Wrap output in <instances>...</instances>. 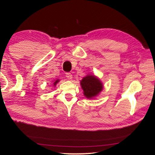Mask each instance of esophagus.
I'll list each match as a JSON object with an SVG mask.
<instances>
[{"mask_svg":"<svg viewBox=\"0 0 155 155\" xmlns=\"http://www.w3.org/2000/svg\"><path fill=\"white\" fill-rule=\"evenodd\" d=\"M66 77H67L68 79H69V80L72 79V74H71V73H70V72H67L66 73Z\"/></svg>","mask_w":155,"mask_h":155,"instance_id":"esophagus-1","label":"esophagus"}]
</instances>
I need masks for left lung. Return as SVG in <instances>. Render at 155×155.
Here are the masks:
<instances>
[{"label": "left lung", "mask_w": 155, "mask_h": 155, "mask_svg": "<svg viewBox=\"0 0 155 155\" xmlns=\"http://www.w3.org/2000/svg\"><path fill=\"white\" fill-rule=\"evenodd\" d=\"M80 83L83 90L84 96L87 98H93L97 96L103 89L101 80L94 75H87L83 78Z\"/></svg>", "instance_id": "1"}]
</instances>
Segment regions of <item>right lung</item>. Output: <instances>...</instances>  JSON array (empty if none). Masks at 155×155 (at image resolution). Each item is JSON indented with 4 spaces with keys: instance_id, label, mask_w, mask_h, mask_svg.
Wrapping results in <instances>:
<instances>
[{
    "instance_id": "right-lung-1",
    "label": "right lung",
    "mask_w": 155,
    "mask_h": 155,
    "mask_svg": "<svg viewBox=\"0 0 155 155\" xmlns=\"http://www.w3.org/2000/svg\"><path fill=\"white\" fill-rule=\"evenodd\" d=\"M59 81V79H57V80H56L55 81H54V82L53 83V85H54V86H55V85H56V84H57V83H58Z\"/></svg>"
}]
</instances>
